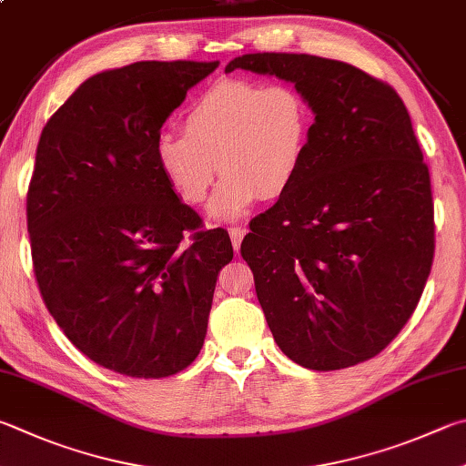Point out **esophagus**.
<instances>
[{
  "instance_id": "34e87169",
  "label": "esophagus",
  "mask_w": 466,
  "mask_h": 466,
  "mask_svg": "<svg viewBox=\"0 0 466 466\" xmlns=\"http://www.w3.org/2000/svg\"><path fill=\"white\" fill-rule=\"evenodd\" d=\"M230 240H232V247H234V250H238L240 248V242H242V238H244V234H247L248 230L247 228H230Z\"/></svg>"
}]
</instances>
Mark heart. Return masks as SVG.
Returning a JSON list of instances; mask_svg holds the SVG:
<instances>
[{
	"mask_svg": "<svg viewBox=\"0 0 466 466\" xmlns=\"http://www.w3.org/2000/svg\"><path fill=\"white\" fill-rule=\"evenodd\" d=\"M185 132L157 134L160 173L185 204H204L226 175L209 216L230 222L260 199H277L298 177L309 138V107L289 83L224 79L191 101Z\"/></svg>",
	"mask_w": 466,
	"mask_h": 466,
	"instance_id": "b5f03b06",
	"label": "heart"
}]
</instances>
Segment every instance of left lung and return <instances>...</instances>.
Returning <instances> with one entry per match:
<instances>
[{"label":"left lung","instance_id":"1","mask_svg":"<svg viewBox=\"0 0 466 466\" xmlns=\"http://www.w3.org/2000/svg\"><path fill=\"white\" fill-rule=\"evenodd\" d=\"M289 81L314 112L298 177L250 222L242 258L275 342L311 370L385 349L408 324L434 258V204L408 109L349 63L255 53L226 65Z\"/></svg>","mask_w":466,"mask_h":466}]
</instances>
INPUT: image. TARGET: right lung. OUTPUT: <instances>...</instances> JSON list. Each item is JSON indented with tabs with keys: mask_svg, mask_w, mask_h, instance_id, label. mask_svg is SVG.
<instances>
[{
	"mask_svg": "<svg viewBox=\"0 0 466 466\" xmlns=\"http://www.w3.org/2000/svg\"><path fill=\"white\" fill-rule=\"evenodd\" d=\"M218 65L97 73L40 134L26 199L34 275L65 336L114 373L160 379L189 367L219 268L234 257L226 230H199L155 157L167 117Z\"/></svg>",
	"mask_w": 466,
	"mask_h": 466,
	"instance_id": "add662e5",
	"label": "right lung"
}]
</instances>
